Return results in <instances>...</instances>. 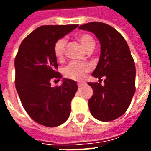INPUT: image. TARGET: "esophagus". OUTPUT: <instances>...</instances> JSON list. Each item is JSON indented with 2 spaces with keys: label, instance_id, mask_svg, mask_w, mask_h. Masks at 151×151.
Segmentation results:
<instances>
[{
  "label": "esophagus",
  "instance_id": "1",
  "mask_svg": "<svg viewBox=\"0 0 151 151\" xmlns=\"http://www.w3.org/2000/svg\"><path fill=\"white\" fill-rule=\"evenodd\" d=\"M84 84H85L84 82H78V87H82Z\"/></svg>",
  "mask_w": 151,
  "mask_h": 151
}]
</instances>
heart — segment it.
Segmentation results:
<instances>
[{
    "label": "heart",
    "mask_w": 151,
    "mask_h": 151,
    "mask_svg": "<svg viewBox=\"0 0 151 151\" xmlns=\"http://www.w3.org/2000/svg\"><path fill=\"white\" fill-rule=\"evenodd\" d=\"M78 40L81 42L86 51L94 49L95 47V41L94 38L89 34H82L78 36ZM66 40L64 38L59 39L54 44L53 51L56 59L61 60L64 56ZM91 70V67L86 63L72 61L64 69V73L68 78L73 80H82L84 78L86 73Z\"/></svg>",
    "instance_id": "1"
}]
</instances>
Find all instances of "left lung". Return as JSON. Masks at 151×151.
Instances as JSON below:
<instances>
[{"label": "left lung", "instance_id": "1", "mask_svg": "<svg viewBox=\"0 0 151 151\" xmlns=\"http://www.w3.org/2000/svg\"><path fill=\"white\" fill-rule=\"evenodd\" d=\"M97 37L101 50L98 65L92 76L99 81L104 77V85L88 82L93 95L88 101L95 119L110 121L121 116L129 108L135 93V63L125 40L111 26L92 22L79 27Z\"/></svg>", "mask_w": 151, "mask_h": 151}]
</instances>
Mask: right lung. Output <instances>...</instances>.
I'll use <instances>...</instances> for the list:
<instances>
[{
  "label": "right lung",
  "mask_w": 151,
  "mask_h": 151,
  "mask_svg": "<svg viewBox=\"0 0 151 151\" xmlns=\"http://www.w3.org/2000/svg\"><path fill=\"white\" fill-rule=\"evenodd\" d=\"M78 25L42 26L25 38L15 57V86L22 104L37 123L47 127L62 124L69 118L70 104L78 85L63 78L62 85L52 87L51 80L62 78L56 72L54 44Z\"/></svg>",
  "instance_id": "right-lung-1"
}]
</instances>
